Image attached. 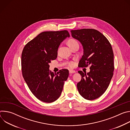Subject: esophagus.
Here are the masks:
<instances>
[{
    "label": "esophagus",
    "instance_id": "1",
    "mask_svg": "<svg viewBox=\"0 0 130 130\" xmlns=\"http://www.w3.org/2000/svg\"><path fill=\"white\" fill-rule=\"evenodd\" d=\"M69 73H73L76 72L75 70H69Z\"/></svg>",
    "mask_w": 130,
    "mask_h": 130
}]
</instances>
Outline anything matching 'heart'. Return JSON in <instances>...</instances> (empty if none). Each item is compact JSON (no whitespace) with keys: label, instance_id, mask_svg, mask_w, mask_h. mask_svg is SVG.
Listing matches in <instances>:
<instances>
[{"label":"heart","instance_id":"b5f03b06","mask_svg":"<svg viewBox=\"0 0 130 130\" xmlns=\"http://www.w3.org/2000/svg\"><path fill=\"white\" fill-rule=\"evenodd\" d=\"M68 43V46H69V47L70 48V47H71L72 46H73V45H75V44L78 43V42H77L76 40H73V39H70V40H69L68 41V43ZM73 63L72 62L70 63L69 64V66H70V67H72V66H73Z\"/></svg>","mask_w":130,"mask_h":130}]
</instances>
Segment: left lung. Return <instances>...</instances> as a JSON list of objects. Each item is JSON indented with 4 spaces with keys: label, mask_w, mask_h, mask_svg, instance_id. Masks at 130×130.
I'll return each instance as SVG.
<instances>
[{
    "label": "left lung",
    "mask_w": 130,
    "mask_h": 130,
    "mask_svg": "<svg viewBox=\"0 0 130 130\" xmlns=\"http://www.w3.org/2000/svg\"><path fill=\"white\" fill-rule=\"evenodd\" d=\"M73 38L79 41L83 48V55L79 66L87 67L90 71L78 72L82 76L77 84L79 94L84 99L92 100L100 97L107 89L113 76L114 53L106 37L93 29L71 31Z\"/></svg>",
    "instance_id": "1"
}]
</instances>
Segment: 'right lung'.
I'll return each instance as SVG.
<instances>
[{
	"mask_svg": "<svg viewBox=\"0 0 130 130\" xmlns=\"http://www.w3.org/2000/svg\"><path fill=\"white\" fill-rule=\"evenodd\" d=\"M70 35L67 30L43 32L28 42L22 54L24 79L32 94L40 100L51 103L61 96L69 71H49L51 61L58 56L61 43Z\"/></svg>",
	"mask_w": 130,
	"mask_h": 130,
	"instance_id": "obj_1",
	"label": "right lung"
}]
</instances>
